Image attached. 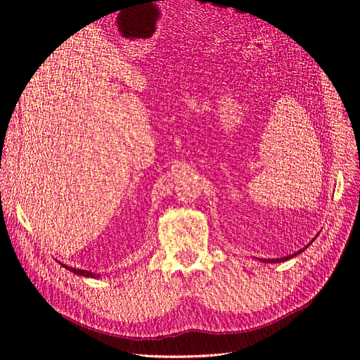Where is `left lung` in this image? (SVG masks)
I'll use <instances>...</instances> for the list:
<instances>
[{
	"label": "left lung",
	"mask_w": 360,
	"mask_h": 360,
	"mask_svg": "<svg viewBox=\"0 0 360 360\" xmlns=\"http://www.w3.org/2000/svg\"><path fill=\"white\" fill-rule=\"evenodd\" d=\"M304 249H307V246H305ZM304 249H301V250L295 252V254H292V255H289V257H285V258H277V259H261V261H264V262H282V261H288V259H290V258H294V257H297L298 254H301V252H302Z\"/></svg>",
	"instance_id": "obj_1"
}]
</instances>
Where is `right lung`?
Listing matches in <instances>:
<instances>
[{
  "label": "right lung",
  "instance_id": "obj_1",
  "mask_svg": "<svg viewBox=\"0 0 360 360\" xmlns=\"http://www.w3.org/2000/svg\"><path fill=\"white\" fill-rule=\"evenodd\" d=\"M63 265V264H62ZM63 267L66 270L72 271L74 274H78V276H84V277H99V274L96 273H91V271H86V270H79V269H74V267H68V265H63Z\"/></svg>",
  "mask_w": 360,
  "mask_h": 360
}]
</instances>
